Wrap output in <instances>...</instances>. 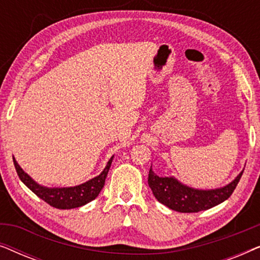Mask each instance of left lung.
I'll use <instances>...</instances> for the list:
<instances>
[{
	"instance_id": "1",
	"label": "left lung",
	"mask_w": 260,
	"mask_h": 260,
	"mask_svg": "<svg viewBox=\"0 0 260 260\" xmlns=\"http://www.w3.org/2000/svg\"><path fill=\"white\" fill-rule=\"evenodd\" d=\"M241 175L243 172L226 187L199 190L183 186L173 177H159L150 168L148 183L155 198L167 207L181 213H198L214 207L229 199L236 189Z\"/></svg>"
}]
</instances>
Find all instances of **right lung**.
Returning <instances> with one entry per match:
<instances>
[{"label": "right lung", "instance_id": "1", "mask_svg": "<svg viewBox=\"0 0 260 260\" xmlns=\"http://www.w3.org/2000/svg\"><path fill=\"white\" fill-rule=\"evenodd\" d=\"M112 158H110L108 162V166L105 167V169L103 170L101 175L94 177L87 182L76 187H69V188H46L42 187L40 184H38L35 181H33L27 175L26 173L21 169V167L17 165L15 158L13 157L14 166H15L16 173L21 181L33 191L35 195H38L39 198L42 199L45 202H47L49 206L55 207L58 209H71L80 207L88 204V202L94 200L98 197V194L101 193L105 184V179L108 176L109 169L111 167Z\"/></svg>", "mask_w": 260, "mask_h": 260}]
</instances>
